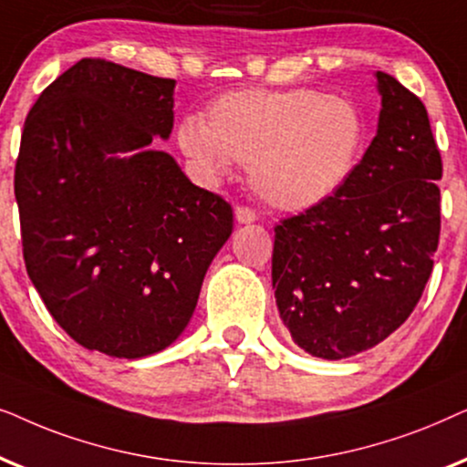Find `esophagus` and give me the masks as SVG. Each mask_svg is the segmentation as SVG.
<instances>
[{"label": "esophagus", "mask_w": 467, "mask_h": 467, "mask_svg": "<svg viewBox=\"0 0 467 467\" xmlns=\"http://www.w3.org/2000/svg\"><path fill=\"white\" fill-rule=\"evenodd\" d=\"M235 221L238 223H253L257 221V213L246 206H235Z\"/></svg>", "instance_id": "34e87169"}]
</instances>
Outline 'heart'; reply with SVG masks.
I'll use <instances>...</instances> for the list:
<instances>
[{
	"instance_id": "heart-1",
	"label": "heart",
	"mask_w": 467,
	"mask_h": 467,
	"mask_svg": "<svg viewBox=\"0 0 467 467\" xmlns=\"http://www.w3.org/2000/svg\"><path fill=\"white\" fill-rule=\"evenodd\" d=\"M178 146L210 182L234 161L272 208L304 213L340 193L366 146V120L353 99L317 88H246L216 98L206 123L189 117Z\"/></svg>"
}]
</instances>
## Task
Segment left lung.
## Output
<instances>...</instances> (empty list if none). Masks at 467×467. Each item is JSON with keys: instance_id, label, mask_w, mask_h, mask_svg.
I'll list each match as a JSON object with an SVG mask.
<instances>
[{"instance_id": "8db88e82", "label": "left lung", "mask_w": 467, "mask_h": 467, "mask_svg": "<svg viewBox=\"0 0 467 467\" xmlns=\"http://www.w3.org/2000/svg\"><path fill=\"white\" fill-rule=\"evenodd\" d=\"M379 131L340 193L274 227L272 286L293 342L344 359L419 304L440 240L442 157L417 95L376 72Z\"/></svg>"}]
</instances>
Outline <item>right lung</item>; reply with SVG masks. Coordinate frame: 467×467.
Here are the masks:
<instances>
[{"instance_id": "1", "label": "right lung", "mask_w": 467, "mask_h": 467, "mask_svg": "<svg viewBox=\"0 0 467 467\" xmlns=\"http://www.w3.org/2000/svg\"><path fill=\"white\" fill-rule=\"evenodd\" d=\"M174 85L80 59L29 110L15 168L25 267L44 306L80 347L123 359L182 334L234 229L221 195L150 149L174 127Z\"/></svg>"}]
</instances>
